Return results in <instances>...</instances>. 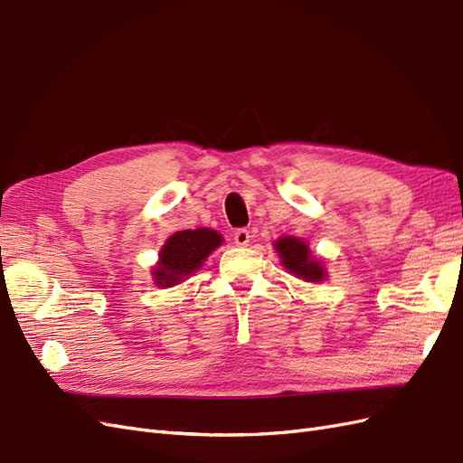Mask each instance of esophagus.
Instances as JSON below:
<instances>
[{
  "label": "esophagus",
  "instance_id": "obj_1",
  "mask_svg": "<svg viewBox=\"0 0 463 463\" xmlns=\"http://www.w3.org/2000/svg\"><path fill=\"white\" fill-rule=\"evenodd\" d=\"M233 240H235V245L240 247H247L250 243V232L249 230H237L233 233Z\"/></svg>",
  "mask_w": 463,
  "mask_h": 463
}]
</instances>
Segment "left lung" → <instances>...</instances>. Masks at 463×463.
Returning <instances> with one entry per match:
<instances>
[{"mask_svg": "<svg viewBox=\"0 0 463 463\" xmlns=\"http://www.w3.org/2000/svg\"><path fill=\"white\" fill-rule=\"evenodd\" d=\"M274 249L279 257V264L284 266L288 274L309 284H320L328 279L325 262L311 253L309 243L301 240V237H279V240L274 241Z\"/></svg>", "mask_w": 463, "mask_h": 463, "instance_id": "left-lung-1", "label": "left lung"}]
</instances>
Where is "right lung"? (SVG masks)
I'll use <instances>...</instances> for the list:
<instances>
[{"instance_id": "1", "label": "right lung", "mask_w": 463, "mask_h": 463, "mask_svg": "<svg viewBox=\"0 0 463 463\" xmlns=\"http://www.w3.org/2000/svg\"><path fill=\"white\" fill-rule=\"evenodd\" d=\"M223 243V237L210 228L175 232L165 240L152 266V279L160 289L179 286L197 272L208 255Z\"/></svg>"}]
</instances>
